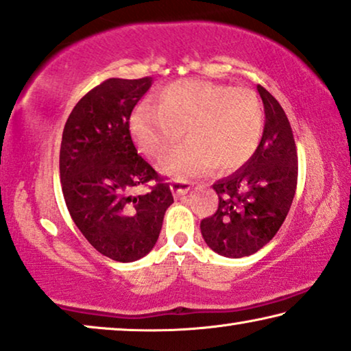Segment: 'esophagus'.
<instances>
[{
  "label": "esophagus",
  "mask_w": 351,
  "mask_h": 351,
  "mask_svg": "<svg viewBox=\"0 0 351 351\" xmlns=\"http://www.w3.org/2000/svg\"><path fill=\"white\" fill-rule=\"evenodd\" d=\"M170 187L176 195H186L187 192L191 191V182L186 180H175L173 182H171Z\"/></svg>",
  "instance_id": "esophagus-1"
}]
</instances>
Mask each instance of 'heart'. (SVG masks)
<instances>
[{"mask_svg":"<svg viewBox=\"0 0 351 351\" xmlns=\"http://www.w3.org/2000/svg\"><path fill=\"white\" fill-rule=\"evenodd\" d=\"M186 128L191 140L160 160L165 175L189 178L213 165L239 169L253 157L263 138V105L250 88L184 79L169 84L160 92V103H141L132 116L133 136L152 157L170 151Z\"/></svg>","mask_w":351,"mask_h":351,"instance_id":"b5f03b06","label":"heart"}]
</instances>
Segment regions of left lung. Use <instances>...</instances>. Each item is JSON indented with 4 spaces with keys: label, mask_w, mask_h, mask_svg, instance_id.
<instances>
[{
    "label": "left lung",
    "mask_w": 351,
    "mask_h": 351,
    "mask_svg": "<svg viewBox=\"0 0 351 351\" xmlns=\"http://www.w3.org/2000/svg\"><path fill=\"white\" fill-rule=\"evenodd\" d=\"M265 125L258 149L234 175L216 181L218 210L202 219V237L215 253L243 258L267 245L286 219L298 186V151L283 108L258 86Z\"/></svg>",
    "instance_id": "8db88e82"
}]
</instances>
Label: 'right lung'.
<instances>
[{
	"label": "right lung",
	"instance_id": "right-lung-1",
	"mask_svg": "<svg viewBox=\"0 0 351 351\" xmlns=\"http://www.w3.org/2000/svg\"><path fill=\"white\" fill-rule=\"evenodd\" d=\"M152 77H111L77 101L60 146V181L68 211L88 243L117 263H133L154 248L173 204L170 182L138 154L130 114ZM149 180L146 195L136 189Z\"/></svg>",
	"mask_w": 351,
	"mask_h": 351
}]
</instances>
